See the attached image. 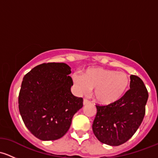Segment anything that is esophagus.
I'll use <instances>...</instances> for the list:
<instances>
[{
	"mask_svg": "<svg viewBox=\"0 0 158 158\" xmlns=\"http://www.w3.org/2000/svg\"><path fill=\"white\" fill-rule=\"evenodd\" d=\"M89 102L88 101V100L85 99V98H84V99H83V105H84V106H85V105L89 104Z\"/></svg>",
	"mask_w": 158,
	"mask_h": 158,
	"instance_id": "esophagus-1",
	"label": "esophagus"
}]
</instances>
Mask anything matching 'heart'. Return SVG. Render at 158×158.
Listing matches in <instances>:
<instances>
[{
  "mask_svg": "<svg viewBox=\"0 0 158 158\" xmlns=\"http://www.w3.org/2000/svg\"><path fill=\"white\" fill-rule=\"evenodd\" d=\"M72 81L79 94H86L94 89V99L102 106L118 101L127 92L129 85V78L126 73L101 67L89 68L83 75L73 73Z\"/></svg>",
  "mask_w": 158,
  "mask_h": 158,
  "instance_id": "heart-1",
  "label": "heart"
}]
</instances>
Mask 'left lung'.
Instances as JSON below:
<instances>
[{"label":"left lung","mask_w":158,"mask_h":158,"mask_svg":"<svg viewBox=\"0 0 158 158\" xmlns=\"http://www.w3.org/2000/svg\"><path fill=\"white\" fill-rule=\"evenodd\" d=\"M130 79V89L118 101L108 106H96L92 131L103 144L118 146L125 143L144 119L148 90L138 76L131 75Z\"/></svg>","instance_id":"8db88e82"}]
</instances>
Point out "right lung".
Listing matches in <instances>:
<instances>
[{"mask_svg": "<svg viewBox=\"0 0 158 158\" xmlns=\"http://www.w3.org/2000/svg\"><path fill=\"white\" fill-rule=\"evenodd\" d=\"M71 68L63 63L36 66L27 73L19 93V111L28 130L38 139L54 141L68 131L82 98L73 95Z\"/></svg>", "mask_w": 158, "mask_h": 158, "instance_id": "right-lung-1", "label": "right lung"}]
</instances>
